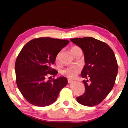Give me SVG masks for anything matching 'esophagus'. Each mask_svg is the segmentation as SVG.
Returning <instances> with one entry per match:
<instances>
[{
	"mask_svg": "<svg viewBox=\"0 0 128 128\" xmlns=\"http://www.w3.org/2000/svg\"><path fill=\"white\" fill-rule=\"evenodd\" d=\"M73 81V80L72 79H68V83H71V82H72Z\"/></svg>",
	"mask_w": 128,
	"mask_h": 128,
	"instance_id": "obj_1",
	"label": "esophagus"
}]
</instances>
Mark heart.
Here are the masks:
<instances>
[{
	"label": "heart",
	"mask_w": 128,
	"mask_h": 128,
	"mask_svg": "<svg viewBox=\"0 0 128 128\" xmlns=\"http://www.w3.org/2000/svg\"><path fill=\"white\" fill-rule=\"evenodd\" d=\"M81 50L79 47L77 46H74L70 50V52L71 54H73L74 52L77 51H80ZM59 56V55L57 56V59ZM80 67L77 66H69L67 67L66 69H64V70L62 71V74H64V76L70 77V78H74L76 76L77 74L80 72Z\"/></svg>",
	"instance_id": "obj_1"
}]
</instances>
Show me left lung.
Masks as SVG:
<instances>
[{"label": "left lung", "instance_id": "obj_1", "mask_svg": "<svg viewBox=\"0 0 128 128\" xmlns=\"http://www.w3.org/2000/svg\"><path fill=\"white\" fill-rule=\"evenodd\" d=\"M70 40L84 52L85 65L81 74L90 82L88 84L84 80L85 92L77 97V101L88 107L98 105L108 95L115 83L118 66L114 54L107 44L94 38H76Z\"/></svg>", "mask_w": 128, "mask_h": 128}]
</instances>
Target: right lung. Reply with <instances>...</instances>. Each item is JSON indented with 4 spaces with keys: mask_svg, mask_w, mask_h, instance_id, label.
<instances>
[{
    "mask_svg": "<svg viewBox=\"0 0 128 128\" xmlns=\"http://www.w3.org/2000/svg\"><path fill=\"white\" fill-rule=\"evenodd\" d=\"M69 42L66 40L49 37L36 38L28 42L19 53L15 63L16 84L30 104L40 107L52 104L67 85L66 77L46 81V77L58 74L51 66L58 53Z\"/></svg>",
    "mask_w": 128,
    "mask_h": 128,
    "instance_id": "1",
    "label": "right lung"
}]
</instances>
